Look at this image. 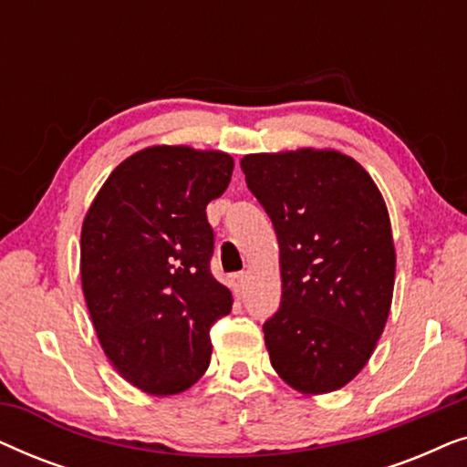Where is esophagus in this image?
I'll use <instances>...</instances> for the list:
<instances>
[{
	"instance_id": "34e87169",
	"label": "esophagus",
	"mask_w": 467,
	"mask_h": 467,
	"mask_svg": "<svg viewBox=\"0 0 467 467\" xmlns=\"http://www.w3.org/2000/svg\"><path fill=\"white\" fill-rule=\"evenodd\" d=\"M232 285H234V291L238 293V296H242V293H244V289H246V274L244 272L234 274Z\"/></svg>"
}]
</instances>
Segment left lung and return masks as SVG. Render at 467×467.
Returning <instances> with one entry per match:
<instances>
[{"instance_id":"8db88e82","label":"left lung","mask_w":467,"mask_h":467,"mask_svg":"<svg viewBox=\"0 0 467 467\" xmlns=\"http://www.w3.org/2000/svg\"><path fill=\"white\" fill-rule=\"evenodd\" d=\"M240 165L280 246L283 299L264 323L272 366L297 391H336L366 366L391 308L385 200L368 171L336 150L246 155Z\"/></svg>"}]
</instances>
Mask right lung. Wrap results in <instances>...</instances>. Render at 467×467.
<instances>
[{"mask_svg": "<svg viewBox=\"0 0 467 467\" xmlns=\"http://www.w3.org/2000/svg\"><path fill=\"white\" fill-rule=\"evenodd\" d=\"M219 150L150 146L108 176L82 223L80 278L99 344L131 385L189 389L208 369L210 327L232 293L210 272L206 206L232 181Z\"/></svg>", "mask_w": 467, "mask_h": 467, "instance_id": "obj_1", "label": "right lung"}]
</instances>
